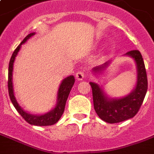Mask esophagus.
I'll return each instance as SVG.
<instances>
[{"label":"esophagus","mask_w":154,"mask_h":154,"mask_svg":"<svg viewBox=\"0 0 154 154\" xmlns=\"http://www.w3.org/2000/svg\"><path fill=\"white\" fill-rule=\"evenodd\" d=\"M85 74L83 71H78L76 73V78H77V81H82V80L85 79Z\"/></svg>","instance_id":"34e87169"}]
</instances>
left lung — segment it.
Returning a JSON list of instances; mask_svg holds the SVG:
<instances>
[{
  "mask_svg": "<svg viewBox=\"0 0 154 154\" xmlns=\"http://www.w3.org/2000/svg\"><path fill=\"white\" fill-rule=\"evenodd\" d=\"M125 55L132 57L136 62L137 70V84L135 89L123 98H109L99 85L90 82L92 88L94 106L98 117L109 124H116L134 117L141 106L148 89V81L145 63L142 56L138 50L128 51ZM111 62L93 69L94 73H101Z\"/></svg>",
  "mask_w": 154,
  "mask_h": 154,
  "instance_id": "1",
  "label": "left lung"
}]
</instances>
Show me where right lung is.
Wrapping results in <instances>:
<instances>
[{
	"mask_svg": "<svg viewBox=\"0 0 154 154\" xmlns=\"http://www.w3.org/2000/svg\"><path fill=\"white\" fill-rule=\"evenodd\" d=\"M35 33H30L26 35L25 38L22 41V43L17 46V48L14 50V53L12 55L9 64V72H8V90H9V95L10 98L13 105L17 111V112L22 116L23 119L30 124L35 125V126H49L52 125L58 122L60 119L63 113H64V107L66 104L67 98L69 97L70 90L72 89V85H74L75 78L73 76H69L66 78H64L62 81L61 84L59 87L58 93H57V103L56 106L51 111H48V113L43 115H32L25 111L17 103L16 98L14 93V88H13V69H14V63L15 57L17 56L18 51H19L21 46L22 43H26L29 38L35 35Z\"/></svg>",
	"mask_w": 154,
	"mask_h": 154,
	"instance_id": "obj_1",
	"label": "right lung"
}]
</instances>
